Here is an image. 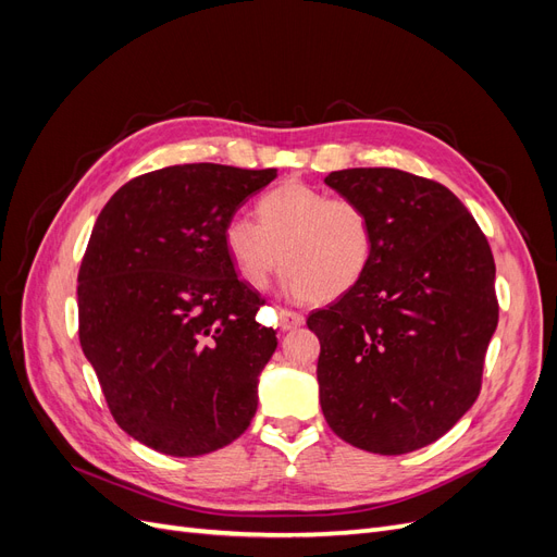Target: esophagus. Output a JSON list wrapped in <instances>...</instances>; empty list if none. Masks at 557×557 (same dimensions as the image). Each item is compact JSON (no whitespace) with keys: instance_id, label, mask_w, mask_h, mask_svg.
Segmentation results:
<instances>
[{"instance_id":"1","label":"esophagus","mask_w":557,"mask_h":557,"mask_svg":"<svg viewBox=\"0 0 557 557\" xmlns=\"http://www.w3.org/2000/svg\"><path fill=\"white\" fill-rule=\"evenodd\" d=\"M278 325L281 330H297L305 325V315L290 309H278Z\"/></svg>"}]
</instances>
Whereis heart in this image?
Wrapping results in <instances>:
<instances>
[{
	"label": "heart",
	"instance_id": "1",
	"mask_svg": "<svg viewBox=\"0 0 557 557\" xmlns=\"http://www.w3.org/2000/svg\"><path fill=\"white\" fill-rule=\"evenodd\" d=\"M258 218L237 213L223 227L227 256L252 288H262L283 260L285 295L336 299L372 264L374 227L358 201L290 181L258 201Z\"/></svg>",
	"mask_w": 557,
	"mask_h": 557
}]
</instances>
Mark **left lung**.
Listing matches in <instances>:
<instances>
[{
    "instance_id": "1",
    "label": "left lung",
    "mask_w": 557,
    "mask_h": 557,
    "mask_svg": "<svg viewBox=\"0 0 557 557\" xmlns=\"http://www.w3.org/2000/svg\"><path fill=\"white\" fill-rule=\"evenodd\" d=\"M374 227L364 278L307 318L327 425L350 446L401 455L444 436L481 391L497 327L495 260L462 201L391 166L332 172Z\"/></svg>"
}]
</instances>
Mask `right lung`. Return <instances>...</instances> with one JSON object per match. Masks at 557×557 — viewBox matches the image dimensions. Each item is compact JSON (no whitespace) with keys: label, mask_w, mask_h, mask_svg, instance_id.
Returning <instances> with one entry per match:
<instances>
[{"label":"right lung","mask_w":557,"mask_h":557,"mask_svg":"<svg viewBox=\"0 0 557 557\" xmlns=\"http://www.w3.org/2000/svg\"><path fill=\"white\" fill-rule=\"evenodd\" d=\"M276 170L176 164L132 178L97 215L78 272V339L115 423L174 458L232 444L258 409L276 332L234 272L227 218Z\"/></svg>","instance_id":"right-lung-1"}]
</instances>
